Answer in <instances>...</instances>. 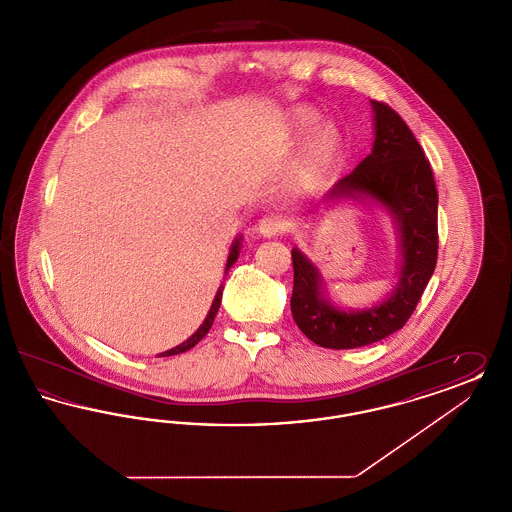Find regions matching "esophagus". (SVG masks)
Here are the masks:
<instances>
[{"mask_svg": "<svg viewBox=\"0 0 512 512\" xmlns=\"http://www.w3.org/2000/svg\"><path fill=\"white\" fill-rule=\"evenodd\" d=\"M284 230V224L278 217H263L257 224V232L263 236V238H274L278 236L280 232Z\"/></svg>", "mask_w": 512, "mask_h": 512, "instance_id": "esophagus-1", "label": "esophagus"}]
</instances>
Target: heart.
Returning <instances> with one entry per match:
<instances>
[{"label": "heart", "instance_id": "heart-1", "mask_svg": "<svg viewBox=\"0 0 512 512\" xmlns=\"http://www.w3.org/2000/svg\"><path fill=\"white\" fill-rule=\"evenodd\" d=\"M284 178V192L292 199H313L324 194L338 178L343 165L345 138L334 121L320 122L309 105H295L282 126V146H297Z\"/></svg>", "mask_w": 512, "mask_h": 512}]
</instances>
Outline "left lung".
Listing matches in <instances>:
<instances>
[{"mask_svg": "<svg viewBox=\"0 0 512 512\" xmlns=\"http://www.w3.org/2000/svg\"><path fill=\"white\" fill-rule=\"evenodd\" d=\"M372 105V151L322 199V211L345 201L380 209L397 232V270L391 292L363 309L336 305L317 265L292 249V315L299 330L328 349H355L384 340L413 315L438 261V190L424 151L405 121L380 101Z\"/></svg>", "mask_w": 512, "mask_h": 512, "instance_id": "obj_1", "label": "left lung"}]
</instances>
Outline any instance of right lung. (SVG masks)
Segmentation results:
<instances>
[{
	"label": "right lung",
	"instance_id": "obj_1",
	"mask_svg": "<svg viewBox=\"0 0 512 512\" xmlns=\"http://www.w3.org/2000/svg\"><path fill=\"white\" fill-rule=\"evenodd\" d=\"M242 242H244V238H242V234H238V236L234 238L232 245H230V251H228V259H226V267H224V274H228L230 267H232V265L238 261V257H240V251H242ZM222 290H224V286H220L219 290H217V295H215V299H213V303H211V309H209L207 317H205V320L201 322V326L195 330L194 334H192L188 340L182 341L180 345H176V347L169 349V351H163V353H159L157 357H171V355H178V353L190 351V349L194 347L195 343H199V341L203 340V338L207 336L209 328L213 326V320H215L217 313H219L220 301H222Z\"/></svg>",
	"mask_w": 512,
	"mask_h": 512
}]
</instances>
